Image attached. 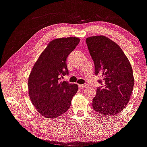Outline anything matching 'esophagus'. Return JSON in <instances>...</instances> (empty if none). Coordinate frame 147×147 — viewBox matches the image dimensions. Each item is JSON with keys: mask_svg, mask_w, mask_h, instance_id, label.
I'll return each instance as SVG.
<instances>
[{"mask_svg": "<svg viewBox=\"0 0 147 147\" xmlns=\"http://www.w3.org/2000/svg\"><path fill=\"white\" fill-rule=\"evenodd\" d=\"M79 87L80 88H87V85H84V84H79Z\"/></svg>", "mask_w": 147, "mask_h": 147, "instance_id": "34e87169", "label": "esophagus"}]
</instances>
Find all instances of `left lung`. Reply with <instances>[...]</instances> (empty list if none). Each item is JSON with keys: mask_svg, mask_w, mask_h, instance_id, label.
<instances>
[{"mask_svg": "<svg viewBox=\"0 0 147 147\" xmlns=\"http://www.w3.org/2000/svg\"><path fill=\"white\" fill-rule=\"evenodd\" d=\"M94 63L95 75L102 86L96 89L92 107L98 113L112 116L121 112L129 102L134 85L133 70L128 58L116 42L104 35L86 38Z\"/></svg>", "mask_w": 147, "mask_h": 147, "instance_id": "obj_1", "label": "left lung"}]
</instances>
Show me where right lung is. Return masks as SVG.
<instances>
[{"instance_id":"obj_1","label":"right lung","mask_w":147,"mask_h":147,"mask_svg":"<svg viewBox=\"0 0 147 147\" xmlns=\"http://www.w3.org/2000/svg\"><path fill=\"white\" fill-rule=\"evenodd\" d=\"M79 42L77 37L52 40L39 57L29 76L30 99L36 110L47 119L65 114L78 90L77 84L61 82L59 79L68 74L66 58Z\"/></svg>"}]
</instances>
